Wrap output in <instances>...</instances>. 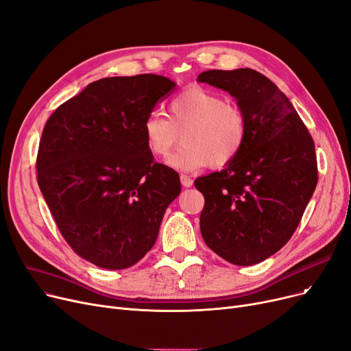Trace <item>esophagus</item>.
Masks as SVG:
<instances>
[{
	"label": "esophagus",
	"instance_id": "obj_1",
	"mask_svg": "<svg viewBox=\"0 0 351 351\" xmlns=\"http://www.w3.org/2000/svg\"><path fill=\"white\" fill-rule=\"evenodd\" d=\"M180 182H182V186L185 188H191L193 185V180L186 175H180Z\"/></svg>",
	"mask_w": 351,
	"mask_h": 351
}]
</instances>
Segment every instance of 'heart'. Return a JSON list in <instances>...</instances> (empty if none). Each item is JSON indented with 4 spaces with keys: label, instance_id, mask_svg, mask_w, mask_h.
Segmentation results:
<instances>
[{
    "label": "heart",
    "instance_id": "1",
    "mask_svg": "<svg viewBox=\"0 0 351 351\" xmlns=\"http://www.w3.org/2000/svg\"><path fill=\"white\" fill-rule=\"evenodd\" d=\"M184 146L165 163L179 172H193L206 165L215 167L232 162L245 145L248 126L242 110L209 88L193 86L182 91L169 106V117L152 110L143 121L147 149L166 156L184 132Z\"/></svg>",
    "mask_w": 351,
    "mask_h": 351
}]
</instances>
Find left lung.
Instances as JSON below:
<instances>
[{"label": "left lung", "mask_w": 351, "mask_h": 351, "mask_svg": "<svg viewBox=\"0 0 351 351\" xmlns=\"http://www.w3.org/2000/svg\"><path fill=\"white\" fill-rule=\"evenodd\" d=\"M201 83L230 93L247 119L241 154L195 180L205 196L201 234L235 265H254L291 238L317 186L315 146L287 96L252 69L208 70Z\"/></svg>", "instance_id": "8db88e82"}]
</instances>
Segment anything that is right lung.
I'll return each instance as SVG.
<instances>
[{
  "label": "right lung",
  "mask_w": 351,
  "mask_h": 351,
  "mask_svg": "<svg viewBox=\"0 0 351 351\" xmlns=\"http://www.w3.org/2000/svg\"><path fill=\"white\" fill-rule=\"evenodd\" d=\"M175 86L156 74L100 79L44 126L40 191L69 245L100 268L141 261L180 193L179 175L155 162L143 136L146 116Z\"/></svg>",
  "instance_id": "add662e5"
}]
</instances>
